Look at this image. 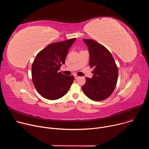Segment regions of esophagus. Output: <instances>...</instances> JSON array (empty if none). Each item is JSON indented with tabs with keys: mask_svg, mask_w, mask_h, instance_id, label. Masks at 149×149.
Masks as SVG:
<instances>
[{
	"mask_svg": "<svg viewBox=\"0 0 149 149\" xmlns=\"http://www.w3.org/2000/svg\"><path fill=\"white\" fill-rule=\"evenodd\" d=\"M74 76L75 79H77V78H78V76H77V75H74Z\"/></svg>",
	"mask_w": 149,
	"mask_h": 149,
	"instance_id": "obj_1",
	"label": "esophagus"
}]
</instances>
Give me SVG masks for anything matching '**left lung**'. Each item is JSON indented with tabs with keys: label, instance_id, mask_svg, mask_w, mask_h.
I'll use <instances>...</instances> for the list:
<instances>
[{
	"label": "left lung",
	"instance_id": "obj_1",
	"mask_svg": "<svg viewBox=\"0 0 149 149\" xmlns=\"http://www.w3.org/2000/svg\"><path fill=\"white\" fill-rule=\"evenodd\" d=\"M88 48L89 65L94 68L93 77L86 78L82 90L90 99L102 101L114 91L118 79V68L110 52L93 39H83Z\"/></svg>",
	"mask_w": 149,
	"mask_h": 149
}]
</instances>
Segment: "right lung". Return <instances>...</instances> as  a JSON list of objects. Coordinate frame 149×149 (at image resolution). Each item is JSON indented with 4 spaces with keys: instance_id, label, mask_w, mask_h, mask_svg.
Returning <instances> with one entry per match:
<instances>
[{
    "instance_id": "add662e5",
    "label": "right lung",
    "mask_w": 149,
    "mask_h": 149,
    "mask_svg": "<svg viewBox=\"0 0 149 149\" xmlns=\"http://www.w3.org/2000/svg\"><path fill=\"white\" fill-rule=\"evenodd\" d=\"M76 38L55 42L40 51L32 63V77L34 86L43 97L57 100L67 94L74 80L59 72L65 63L68 50Z\"/></svg>"
}]
</instances>
